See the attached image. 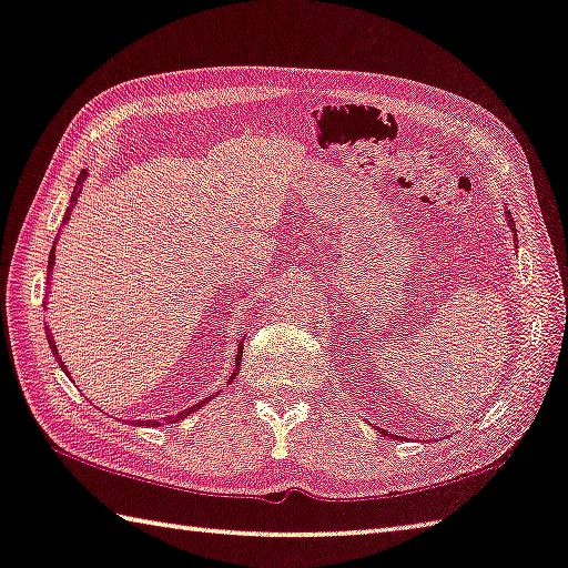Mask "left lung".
I'll list each match as a JSON object with an SVG mask.
<instances>
[{"label": "left lung", "instance_id": "obj_1", "mask_svg": "<svg viewBox=\"0 0 568 568\" xmlns=\"http://www.w3.org/2000/svg\"><path fill=\"white\" fill-rule=\"evenodd\" d=\"M509 225H514V221H511V215H509Z\"/></svg>", "mask_w": 568, "mask_h": 568}]
</instances>
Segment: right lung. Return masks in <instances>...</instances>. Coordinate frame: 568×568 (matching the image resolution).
Here are the masks:
<instances>
[{
	"label": "right lung",
	"mask_w": 568,
	"mask_h": 568,
	"mask_svg": "<svg viewBox=\"0 0 568 568\" xmlns=\"http://www.w3.org/2000/svg\"><path fill=\"white\" fill-rule=\"evenodd\" d=\"M84 179H87V171H81V176H79V181H77V189H74V193H71V201H69V209H67V213H64V223L69 221V215H71V209H74V203H77V199H79V193H81V185H84ZM51 265H54V245H51V253H49V273H51ZM49 273H47V281H49ZM47 339H49V347H51V353H54V357H57V363H59V367L64 369V373L69 375V369H67V365L61 363V357H59V353H57V345H54V339H51V333H49V325H47ZM241 357H243V345L239 347V355H235V369L231 373V383L235 379V375H239V363H241ZM211 399V397H209ZM201 405H205V402H199V405H193V407H189V409H183L181 415H176V417H166V422H179V419H183V417H189L193 409H199ZM141 425H159V422H141Z\"/></svg>",
	"instance_id": "obj_1"
}]
</instances>
